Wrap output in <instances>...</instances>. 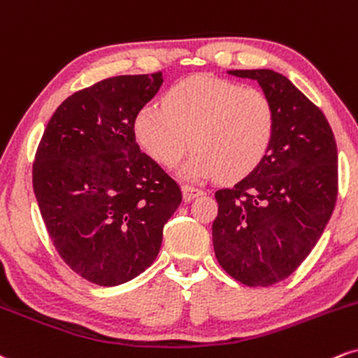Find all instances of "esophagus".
Segmentation results:
<instances>
[{
  "mask_svg": "<svg viewBox=\"0 0 358 358\" xmlns=\"http://www.w3.org/2000/svg\"><path fill=\"white\" fill-rule=\"evenodd\" d=\"M203 194V191H201L199 187H194V186H189V184H184L182 186V197L184 201H191L194 199V197Z\"/></svg>",
  "mask_w": 358,
  "mask_h": 358,
  "instance_id": "obj_1",
  "label": "esophagus"
}]
</instances>
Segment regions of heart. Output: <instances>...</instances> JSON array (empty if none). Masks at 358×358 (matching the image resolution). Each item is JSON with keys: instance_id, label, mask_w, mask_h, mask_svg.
Instances as JSON below:
<instances>
[{"instance_id": "heart-1", "label": "heart", "mask_w": 358, "mask_h": 358, "mask_svg": "<svg viewBox=\"0 0 358 358\" xmlns=\"http://www.w3.org/2000/svg\"><path fill=\"white\" fill-rule=\"evenodd\" d=\"M275 122L271 99L259 88L196 75L172 87L164 105L142 107L134 129L142 149L164 167H174L189 145L196 149L184 178L234 180L262 164Z\"/></svg>"}]
</instances>
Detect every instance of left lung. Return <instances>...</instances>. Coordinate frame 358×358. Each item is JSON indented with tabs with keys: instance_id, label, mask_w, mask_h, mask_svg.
I'll list each match as a JSON object with an SVG mask.
<instances>
[{
	"instance_id": "8db88e82",
	"label": "left lung",
	"mask_w": 358,
	"mask_h": 358,
	"mask_svg": "<svg viewBox=\"0 0 358 358\" xmlns=\"http://www.w3.org/2000/svg\"><path fill=\"white\" fill-rule=\"evenodd\" d=\"M259 83L275 107L266 155L233 187L216 191L214 253L246 287L288 278L320 239L338 194L337 144L329 120L285 75L229 70Z\"/></svg>"
}]
</instances>
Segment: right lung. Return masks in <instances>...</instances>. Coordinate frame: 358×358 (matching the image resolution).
Returning <instances> with one entry per match:
<instances>
[{"mask_svg": "<svg viewBox=\"0 0 358 358\" xmlns=\"http://www.w3.org/2000/svg\"><path fill=\"white\" fill-rule=\"evenodd\" d=\"M162 73L119 75L75 92L46 125L33 162L38 208L62 259L117 287L154 263L179 184L141 152L134 124Z\"/></svg>", "mask_w": 358, "mask_h": 358, "instance_id": "1", "label": "right lung"}]
</instances>
